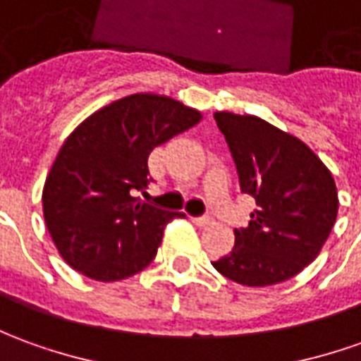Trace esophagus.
I'll list each match as a JSON object with an SVG mask.
<instances>
[{"instance_id": "1", "label": "esophagus", "mask_w": 361, "mask_h": 361, "mask_svg": "<svg viewBox=\"0 0 361 361\" xmlns=\"http://www.w3.org/2000/svg\"><path fill=\"white\" fill-rule=\"evenodd\" d=\"M191 221L195 223L197 227H205V225H209V223H212V217H193Z\"/></svg>"}]
</instances>
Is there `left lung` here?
<instances>
[{
  "label": "left lung",
  "mask_w": 361,
  "mask_h": 361,
  "mask_svg": "<svg viewBox=\"0 0 361 361\" xmlns=\"http://www.w3.org/2000/svg\"><path fill=\"white\" fill-rule=\"evenodd\" d=\"M243 193L257 201L247 227L235 229L229 255L213 267L245 286L283 283L310 264L338 215L334 178L293 134L251 114L215 112Z\"/></svg>",
  "instance_id": "8db88e82"
}]
</instances>
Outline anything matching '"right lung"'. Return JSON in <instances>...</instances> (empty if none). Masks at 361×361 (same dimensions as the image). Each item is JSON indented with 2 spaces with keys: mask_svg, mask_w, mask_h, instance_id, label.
<instances>
[{
  "mask_svg": "<svg viewBox=\"0 0 361 361\" xmlns=\"http://www.w3.org/2000/svg\"><path fill=\"white\" fill-rule=\"evenodd\" d=\"M201 120L161 94H130L90 114L65 140L43 188V215L61 257L100 283L146 269L164 227L183 213L134 197L148 188V156Z\"/></svg>",
  "mask_w": 361,
  "mask_h": 361,
  "instance_id": "add662e5",
  "label": "right lung"
}]
</instances>
